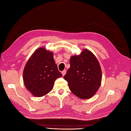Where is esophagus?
I'll return each mask as SVG.
<instances>
[{
  "mask_svg": "<svg viewBox=\"0 0 131 131\" xmlns=\"http://www.w3.org/2000/svg\"><path fill=\"white\" fill-rule=\"evenodd\" d=\"M66 71L65 70H63L62 71V75L63 76H64L65 75V74H66Z\"/></svg>",
  "mask_w": 131,
  "mask_h": 131,
  "instance_id": "1",
  "label": "esophagus"
}]
</instances>
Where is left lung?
Listing matches in <instances>:
<instances>
[{
	"instance_id": "1",
	"label": "left lung",
	"mask_w": 131,
	"mask_h": 131,
	"mask_svg": "<svg viewBox=\"0 0 131 131\" xmlns=\"http://www.w3.org/2000/svg\"><path fill=\"white\" fill-rule=\"evenodd\" d=\"M70 68L63 77L75 95L82 99L91 98L101 85L102 72L96 57L91 51L83 50L70 60Z\"/></svg>"
}]
</instances>
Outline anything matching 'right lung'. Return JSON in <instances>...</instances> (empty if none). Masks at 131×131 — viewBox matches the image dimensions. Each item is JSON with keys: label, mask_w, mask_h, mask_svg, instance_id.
<instances>
[{"label": "right lung", "mask_w": 131, "mask_h": 131, "mask_svg": "<svg viewBox=\"0 0 131 131\" xmlns=\"http://www.w3.org/2000/svg\"><path fill=\"white\" fill-rule=\"evenodd\" d=\"M62 76L55 63L53 53L43 47L34 52L23 72L25 86L37 97L48 93L52 90L56 79Z\"/></svg>", "instance_id": "right-lung-1"}]
</instances>
